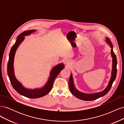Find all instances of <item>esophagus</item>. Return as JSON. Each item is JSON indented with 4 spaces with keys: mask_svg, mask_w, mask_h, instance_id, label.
Instances as JSON below:
<instances>
[{
    "mask_svg": "<svg viewBox=\"0 0 124 124\" xmlns=\"http://www.w3.org/2000/svg\"><path fill=\"white\" fill-rule=\"evenodd\" d=\"M65 63L67 66H70V65L71 64V62L69 60H66L65 61Z\"/></svg>",
    "mask_w": 124,
    "mask_h": 124,
    "instance_id": "34e87169",
    "label": "esophagus"
}]
</instances>
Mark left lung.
<instances>
[{
  "mask_svg": "<svg viewBox=\"0 0 124 124\" xmlns=\"http://www.w3.org/2000/svg\"><path fill=\"white\" fill-rule=\"evenodd\" d=\"M106 42L108 43V44L110 45V47H111V53L112 57V69L111 73V77L109 82H108V84L107 86V87L106 88V89H105L104 91L101 92L93 93H83L78 91L74 86L72 75V74H71L69 80V87L70 91L71 92V93L78 99L85 101H92L95 100L100 98V97L104 96L109 92L112 87V85L113 84V82L115 80L116 73H117V68H116V66H117V59H116V56L113 52V45L112 44L111 41L110 40V39H108L107 37H106Z\"/></svg>",
  "mask_w": 124,
  "mask_h": 124,
  "instance_id": "left-lung-1",
  "label": "left lung"
}]
</instances>
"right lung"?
Wrapping results in <instances>:
<instances>
[{
    "instance_id": "right-lung-1",
    "label": "right lung",
    "mask_w": 124,
    "mask_h": 124,
    "mask_svg": "<svg viewBox=\"0 0 124 124\" xmlns=\"http://www.w3.org/2000/svg\"><path fill=\"white\" fill-rule=\"evenodd\" d=\"M36 31V30H29L26 31L21 33L17 37V40L16 43L11 47L9 54V61L7 65V73L11 84L16 91L20 95L24 96L29 98H38L42 97L49 93L53 87L54 80L59 73V72L64 68V65L63 63H59L55 66L52 69L50 72V76L48 78L46 83L43 87L40 88L28 89L25 88L20 82L18 81L15 76L14 72L13 62L14 56L16 51L20 44L23 42L25 39V36L31 35V33Z\"/></svg>"
}]
</instances>
